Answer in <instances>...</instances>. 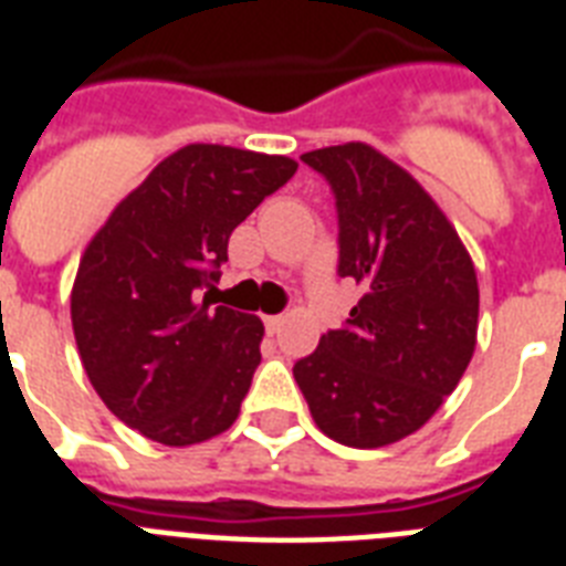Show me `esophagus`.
<instances>
[{"instance_id":"1","label":"esophagus","mask_w":566,"mask_h":566,"mask_svg":"<svg viewBox=\"0 0 566 566\" xmlns=\"http://www.w3.org/2000/svg\"><path fill=\"white\" fill-rule=\"evenodd\" d=\"M264 326H266V335H279L284 326V317L282 314H273V317H264Z\"/></svg>"}]
</instances>
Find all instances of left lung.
Segmentation results:
<instances>
[{
  "label": "left lung",
  "mask_w": 566,
  "mask_h": 566,
  "mask_svg": "<svg viewBox=\"0 0 566 566\" xmlns=\"http://www.w3.org/2000/svg\"><path fill=\"white\" fill-rule=\"evenodd\" d=\"M302 161L335 190L337 273L361 300L293 378L326 438L387 447L431 420L473 358V258L420 181L373 146H326Z\"/></svg>",
  "instance_id": "1"
}]
</instances>
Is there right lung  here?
Returning <instances> with one entry per match:
<instances>
[{"label": "right lung", "instance_id": "1", "mask_svg": "<svg viewBox=\"0 0 566 566\" xmlns=\"http://www.w3.org/2000/svg\"><path fill=\"white\" fill-rule=\"evenodd\" d=\"M300 164L284 155L190 144L111 211L78 261L75 346L114 417L164 447L229 429L261 364L264 323L213 308L229 238Z\"/></svg>", "mask_w": 566, "mask_h": 566}]
</instances>
